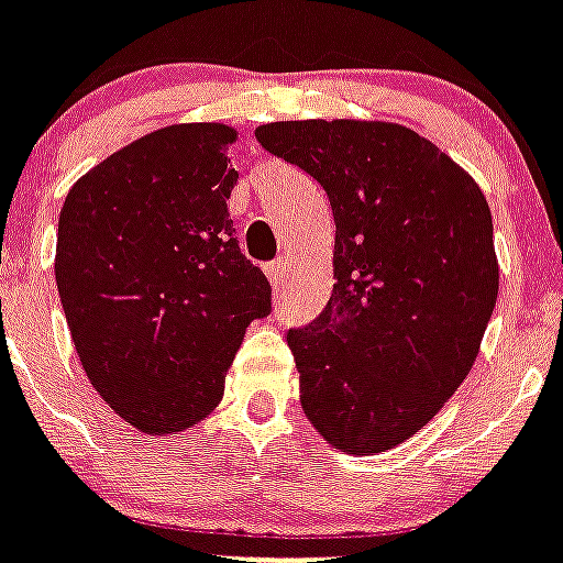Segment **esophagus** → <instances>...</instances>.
I'll return each mask as SVG.
<instances>
[{
	"mask_svg": "<svg viewBox=\"0 0 563 563\" xmlns=\"http://www.w3.org/2000/svg\"><path fill=\"white\" fill-rule=\"evenodd\" d=\"M283 260H274V263H268L266 266V274H268V280H272L274 291H280L283 289Z\"/></svg>",
	"mask_w": 563,
	"mask_h": 563,
	"instance_id": "34e87169",
	"label": "esophagus"
}]
</instances>
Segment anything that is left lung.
Listing matches in <instances>:
<instances>
[{
  "label": "left lung",
  "instance_id": "left-lung-1",
  "mask_svg": "<svg viewBox=\"0 0 563 563\" xmlns=\"http://www.w3.org/2000/svg\"><path fill=\"white\" fill-rule=\"evenodd\" d=\"M327 190L335 286L318 321L289 329L300 405L344 454L422 431L468 376L495 312L486 196L451 155L390 121H274L254 130Z\"/></svg>",
  "mask_w": 563,
  "mask_h": 563
}]
</instances>
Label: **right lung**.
<instances>
[{
  "label": "right lung",
  "mask_w": 563,
  "mask_h": 563,
  "mask_svg": "<svg viewBox=\"0 0 563 563\" xmlns=\"http://www.w3.org/2000/svg\"><path fill=\"white\" fill-rule=\"evenodd\" d=\"M228 123H173L91 167L57 225V291L91 387L123 422L167 437L225 393L245 329L272 312L240 251Z\"/></svg>",
  "instance_id": "1"
}]
</instances>
